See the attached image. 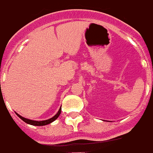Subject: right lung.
<instances>
[{"label": "right lung", "instance_id": "1", "mask_svg": "<svg viewBox=\"0 0 153 153\" xmlns=\"http://www.w3.org/2000/svg\"><path fill=\"white\" fill-rule=\"evenodd\" d=\"M60 114H61V108L59 109V110L58 111V113L56 114H55V116L53 117H51V118L48 119V120H45V121H32V120H29V119H27V118H25V117H21L20 115H19L18 114H16V115H17L19 117H20L21 120H23V121H25V122H26L27 124H29V125H32V126H46V125H48V124L51 123V122H53V121H55V120H56V119L59 117V116L60 115Z\"/></svg>", "mask_w": 153, "mask_h": 153}]
</instances>
